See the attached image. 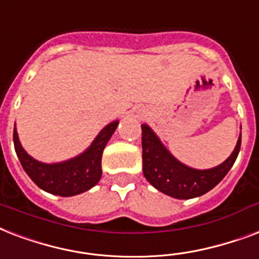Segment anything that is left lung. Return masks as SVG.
Here are the masks:
<instances>
[{"label": "left lung", "mask_w": 259, "mask_h": 259, "mask_svg": "<svg viewBox=\"0 0 259 259\" xmlns=\"http://www.w3.org/2000/svg\"><path fill=\"white\" fill-rule=\"evenodd\" d=\"M239 136L235 150L228 159L209 170H196L182 165L161 143L148 125H142L143 174L162 193L174 198H193L209 192L219 184L234 165L240 150Z\"/></svg>", "instance_id": "left-lung-1"}]
</instances>
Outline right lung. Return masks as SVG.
I'll list each match as a JSON object with an SVG mask.
<instances>
[{"label":"right lung","mask_w":259,"mask_h":259,"mask_svg":"<svg viewBox=\"0 0 259 259\" xmlns=\"http://www.w3.org/2000/svg\"><path fill=\"white\" fill-rule=\"evenodd\" d=\"M119 121L108 124L97 138L94 139L88 150L81 155L61 162V163H41L29 157L24 151L19 142L17 131H13V143H15L16 154L20 159V163L29 176L32 181L39 186L40 189L48 193L57 194L62 197H69L75 194L83 193L90 188H93L101 178V157L102 151L107 146L108 140L111 139Z\"/></svg>","instance_id":"1"}]
</instances>
